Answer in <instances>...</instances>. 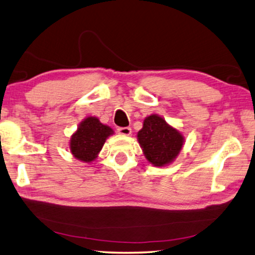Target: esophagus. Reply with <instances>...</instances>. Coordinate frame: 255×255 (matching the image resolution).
Wrapping results in <instances>:
<instances>
[{"label": "esophagus", "mask_w": 255, "mask_h": 255, "mask_svg": "<svg viewBox=\"0 0 255 255\" xmlns=\"http://www.w3.org/2000/svg\"><path fill=\"white\" fill-rule=\"evenodd\" d=\"M117 132L120 133V135L129 136L131 133V128L130 127H119V128H117Z\"/></svg>", "instance_id": "esophagus-1"}]
</instances>
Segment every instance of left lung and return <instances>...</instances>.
Instances as JSON below:
<instances>
[{
	"mask_svg": "<svg viewBox=\"0 0 255 255\" xmlns=\"http://www.w3.org/2000/svg\"><path fill=\"white\" fill-rule=\"evenodd\" d=\"M137 137L147 161L155 166H163L173 161L183 145L182 135L156 115L144 120V126Z\"/></svg>",
	"mask_w": 255,
	"mask_h": 255,
	"instance_id": "8db88e82",
	"label": "left lung"
}]
</instances>
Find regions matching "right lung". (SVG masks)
I'll list each match as a JSON object with an SVG mask.
<instances>
[{
    "label": "right lung",
    "mask_w": 255,
    "mask_h": 255,
    "mask_svg": "<svg viewBox=\"0 0 255 255\" xmlns=\"http://www.w3.org/2000/svg\"><path fill=\"white\" fill-rule=\"evenodd\" d=\"M111 133L112 129L102 125L99 119L94 117L86 118L71 138V152L77 159L91 162L97 157L107 137Z\"/></svg>",
    "instance_id": "right-lung-1"
}]
</instances>
